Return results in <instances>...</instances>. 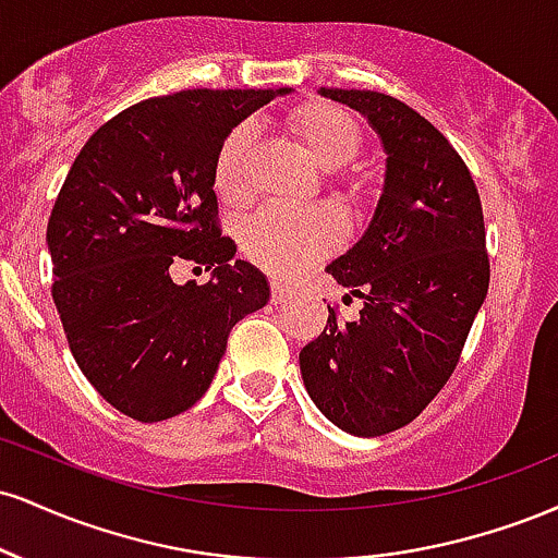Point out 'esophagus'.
Listing matches in <instances>:
<instances>
[{
  "mask_svg": "<svg viewBox=\"0 0 558 558\" xmlns=\"http://www.w3.org/2000/svg\"><path fill=\"white\" fill-rule=\"evenodd\" d=\"M288 299H293V288L288 283H272V304H286Z\"/></svg>",
  "mask_w": 558,
  "mask_h": 558,
  "instance_id": "1",
  "label": "esophagus"
}]
</instances>
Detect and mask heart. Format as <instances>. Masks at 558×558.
Masks as SVG:
<instances>
[{
  "mask_svg": "<svg viewBox=\"0 0 558 558\" xmlns=\"http://www.w3.org/2000/svg\"><path fill=\"white\" fill-rule=\"evenodd\" d=\"M291 131L319 168H343L362 149V131L351 114L315 101L291 112ZM254 155V128L235 125L215 155V189L222 202L241 204L248 196V165ZM341 239V220L330 209H262L243 228V252L265 270L288 275L312 265Z\"/></svg>",
  "mask_w": 558,
  "mask_h": 558,
  "instance_id": "heart-1",
  "label": "heart"
}]
</instances>
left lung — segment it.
<instances>
[{
	"label": "left lung",
	"mask_w": 558,
	"mask_h": 558,
	"mask_svg": "<svg viewBox=\"0 0 558 558\" xmlns=\"http://www.w3.org/2000/svg\"><path fill=\"white\" fill-rule=\"evenodd\" d=\"M369 120L386 183L362 239L328 272L360 317L328 325L299 354L306 393L341 430L375 438L409 425L457 369L490 283L477 185L448 138L380 92L319 88Z\"/></svg>",
	"instance_id": "obj_1"
}]
</instances>
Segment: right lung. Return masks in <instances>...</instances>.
<instances>
[{
	"instance_id": "1",
	"label": "right lung",
	"mask_w": 558,
	"mask_h": 558,
	"mask_svg": "<svg viewBox=\"0 0 558 558\" xmlns=\"http://www.w3.org/2000/svg\"><path fill=\"white\" fill-rule=\"evenodd\" d=\"M288 88H189L107 120L75 157L52 217V299L81 373L138 422L170 420L207 393L233 325L270 301L257 267L220 235L215 155ZM175 260L214 270L178 287Z\"/></svg>"
}]
</instances>
